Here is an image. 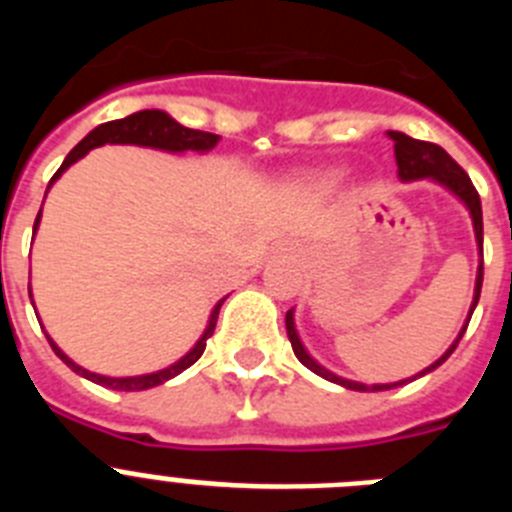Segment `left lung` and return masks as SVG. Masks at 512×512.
<instances>
[{"instance_id": "left-lung-1", "label": "left lung", "mask_w": 512, "mask_h": 512, "mask_svg": "<svg viewBox=\"0 0 512 512\" xmlns=\"http://www.w3.org/2000/svg\"><path fill=\"white\" fill-rule=\"evenodd\" d=\"M387 135H390L392 143H395L397 174H400L402 182H413V179H433V182L443 184V187L449 189V192H454L456 197H459V200L469 207V215H472V223H474V235H477V246H479V253H482V202H479V194H477V189H474V184H472V179H469L467 171L461 169L454 158L443 151L441 146H436V143L415 140V138H410V135H405V133H397V130H387ZM482 277H485V266H482V261H479L477 287H474V302H472V310H469V318H472L474 307H477V302H479V292H482ZM467 325H469V320H467ZM467 325L461 328L459 338L451 343L449 351H446V354H443L441 359L436 361V364H431L428 369H423L418 377L433 372L436 366H441L443 361L454 354V348L459 346V341H461V336H464ZM287 336H289V343H292V351H295V356L302 361V364L307 366V369H310V372H315L318 377L328 379V382L341 384V387H346V390L379 392V390H392V387H397V384H405V382H395V384H372V387H369V384L351 382V379H343V377H338V374L323 369L318 361L307 354L305 346H302L300 336H297V330H295V318H292V310L287 312ZM408 382H410V379H408Z\"/></svg>"}]
</instances>
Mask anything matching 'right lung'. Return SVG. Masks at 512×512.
Wrapping results in <instances>:
<instances>
[{"instance_id": "right-lung-1", "label": "right lung", "mask_w": 512, "mask_h": 512, "mask_svg": "<svg viewBox=\"0 0 512 512\" xmlns=\"http://www.w3.org/2000/svg\"><path fill=\"white\" fill-rule=\"evenodd\" d=\"M217 140H220V135L205 133V130L184 128V125H179V122H176L174 117L166 115L164 110H140V112H135V115L122 117V120L104 122V125L94 128L92 133H89L87 138L81 140L79 146H76L74 151H71L69 156H66V161H63V164H61V169H58L56 174H53L51 184L56 182L58 176H61L63 171L69 169L71 164H76V161L87 156V153L92 151V148L104 146V143H133V146L161 148V151H171V153H184V151H200V153H205V151H212V148L217 146ZM51 184H48V187H51ZM45 194H48V189H45ZM40 212H43V207H40ZM40 212H38V217H35L33 230H38ZM223 302H225V297L215 305V310H212L210 323H207L205 333H202L200 341L194 343V348H192V351H189L187 356H182V359L176 361V364L166 366V369H161V372L140 374V377H102V374L87 372V369H81L79 364H74V361H71L69 356L63 354L61 348H58L56 343L51 341V336H45V338H48V343H51V348H53V351H56L58 359H61L63 364L69 366V369H74L76 374H81V377H87L89 382L102 384V387H110V390H120V392L151 390V387H158V384H164V382H169V379H174L176 374H182L184 369H189V366H192L194 361H197L202 354H205L207 338H210L212 333H215L217 312H220Z\"/></svg>"}]
</instances>
